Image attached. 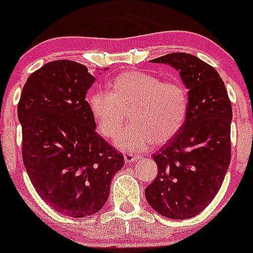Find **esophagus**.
I'll list each match as a JSON object with an SVG mask.
<instances>
[{
    "label": "esophagus",
    "mask_w": 253,
    "mask_h": 253,
    "mask_svg": "<svg viewBox=\"0 0 253 253\" xmlns=\"http://www.w3.org/2000/svg\"><path fill=\"white\" fill-rule=\"evenodd\" d=\"M124 158H125V163H126V164H129V163H133L136 162V160H138L141 157H139V155H133V154H125Z\"/></svg>",
    "instance_id": "obj_1"
}]
</instances>
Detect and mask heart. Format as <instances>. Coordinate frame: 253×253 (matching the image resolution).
Wrapping results in <instances>:
<instances>
[{"label": "heart", "instance_id": "obj_1", "mask_svg": "<svg viewBox=\"0 0 253 253\" xmlns=\"http://www.w3.org/2000/svg\"><path fill=\"white\" fill-rule=\"evenodd\" d=\"M109 93L93 90L86 104L99 134L114 139L126 122L115 145L124 152H142L155 142L164 144L183 127L188 112V93L181 82L162 81L144 71L132 70L109 81Z\"/></svg>", "mask_w": 253, "mask_h": 253}]
</instances>
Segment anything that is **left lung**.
<instances>
[{
    "label": "left lung",
    "instance_id": "left-lung-1",
    "mask_svg": "<svg viewBox=\"0 0 253 253\" xmlns=\"http://www.w3.org/2000/svg\"><path fill=\"white\" fill-rule=\"evenodd\" d=\"M150 62L178 71L188 89V112L175 138L153 154L158 175L145 198L167 218H192L213 201L228 171L231 103L219 73L196 56L174 52Z\"/></svg>",
    "mask_w": 253,
    "mask_h": 253
}]
</instances>
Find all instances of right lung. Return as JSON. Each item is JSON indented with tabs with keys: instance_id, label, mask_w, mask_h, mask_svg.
I'll return each instance as SVG.
<instances>
[{
	"instance_id": "add662e5",
	"label": "right lung",
	"mask_w": 253,
	"mask_h": 253,
	"mask_svg": "<svg viewBox=\"0 0 253 253\" xmlns=\"http://www.w3.org/2000/svg\"><path fill=\"white\" fill-rule=\"evenodd\" d=\"M94 82L84 65L52 61L30 75L18 104L28 176L47 205L72 218L103 208L125 163L95 131L85 100Z\"/></svg>"
}]
</instances>
